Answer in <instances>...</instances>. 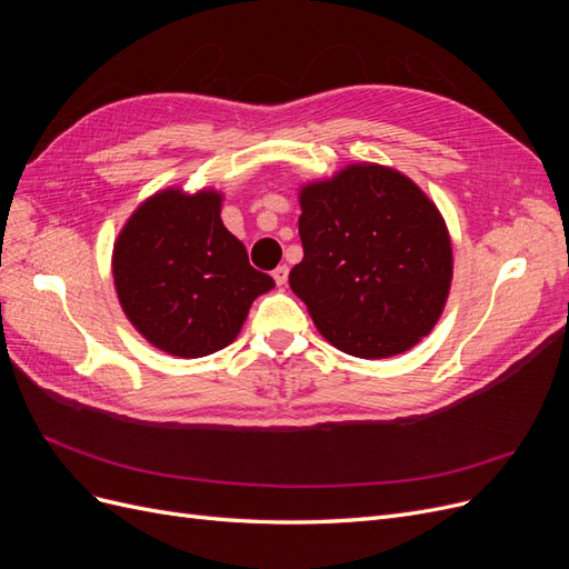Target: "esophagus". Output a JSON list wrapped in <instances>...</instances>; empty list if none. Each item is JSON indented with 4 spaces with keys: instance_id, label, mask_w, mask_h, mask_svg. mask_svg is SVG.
<instances>
[{
    "instance_id": "esophagus-1",
    "label": "esophagus",
    "mask_w": 569,
    "mask_h": 569,
    "mask_svg": "<svg viewBox=\"0 0 569 569\" xmlns=\"http://www.w3.org/2000/svg\"><path fill=\"white\" fill-rule=\"evenodd\" d=\"M272 278H274V282H278L280 287L287 284V280H289V268H287V266H278V268L272 270Z\"/></svg>"
}]
</instances>
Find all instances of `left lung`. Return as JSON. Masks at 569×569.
<instances>
[{"label": "left lung", "instance_id": "8db88e82", "mask_svg": "<svg viewBox=\"0 0 569 569\" xmlns=\"http://www.w3.org/2000/svg\"><path fill=\"white\" fill-rule=\"evenodd\" d=\"M303 261L289 287L318 332L356 358L399 356L432 332L453 278L446 222L422 189L351 163L299 192Z\"/></svg>", "mask_w": 569, "mask_h": 569}]
</instances>
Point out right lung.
<instances>
[{
	"instance_id": "1",
	"label": "right lung",
	"mask_w": 569,
	"mask_h": 569,
	"mask_svg": "<svg viewBox=\"0 0 569 569\" xmlns=\"http://www.w3.org/2000/svg\"><path fill=\"white\" fill-rule=\"evenodd\" d=\"M222 194L161 189L137 206L113 244V284L128 320L180 358L226 349L256 297L274 287L222 226Z\"/></svg>"
}]
</instances>
